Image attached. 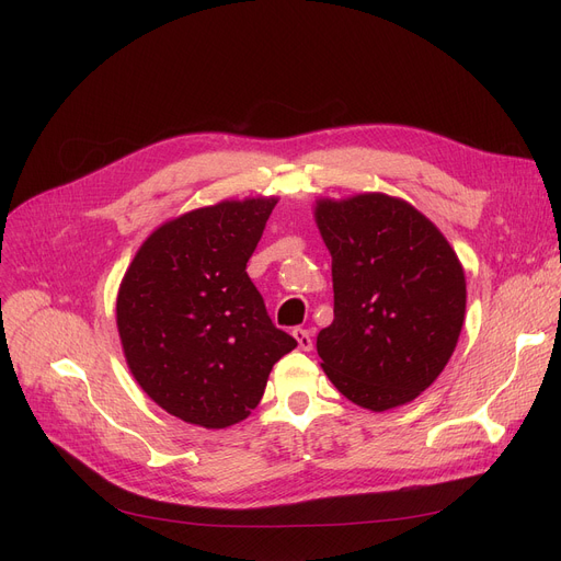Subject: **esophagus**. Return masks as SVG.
<instances>
[{"instance_id":"esophagus-1","label":"esophagus","mask_w":561,"mask_h":561,"mask_svg":"<svg viewBox=\"0 0 561 561\" xmlns=\"http://www.w3.org/2000/svg\"><path fill=\"white\" fill-rule=\"evenodd\" d=\"M293 336H296V341H298L300 350L309 352V350L313 347V336H311V332H309V330H302V328H298V330H293Z\"/></svg>"}]
</instances>
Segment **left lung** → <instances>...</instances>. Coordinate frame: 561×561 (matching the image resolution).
I'll return each mask as SVG.
<instances>
[{
    "instance_id": "obj_1",
    "label": "left lung",
    "mask_w": 561,
    "mask_h": 561,
    "mask_svg": "<svg viewBox=\"0 0 561 561\" xmlns=\"http://www.w3.org/2000/svg\"><path fill=\"white\" fill-rule=\"evenodd\" d=\"M316 222L334 282V322L316 341L322 370L364 409L411 402L446 368L463 325L455 250L414 206L381 193L320 199Z\"/></svg>"
}]
</instances>
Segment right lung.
<instances>
[{"instance_id":"obj_1","label":"right lung","mask_w":561,"mask_h":561,"mask_svg":"<svg viewBox=\"0 0 561 561\" xmlns=\"http://www.w3.org/2000/svg\"><path fill=\"white\" fill-rule=\"evenodd\" d=\"M277 199L204 206L161 225L117 293L127 364L168 414L222 430L259 404L273 366L298 345L277 330L248 261Z\"/></svg>"}]
</instances>
